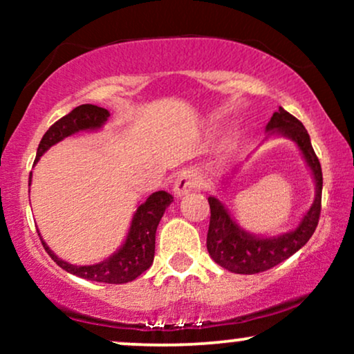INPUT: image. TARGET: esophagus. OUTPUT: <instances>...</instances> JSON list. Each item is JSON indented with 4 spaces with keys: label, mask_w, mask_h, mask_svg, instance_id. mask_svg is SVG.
Masks as SVG:
<instances>
[{
    "label": "esophagus",
    "mask_w": 354,
    "mask_h": 354,
    "mask_svg": "<svg viewBox=\"0 0 354 354\" xmlns=\"http://www.w3.org/2000/svg\"><path fill=\"white\" fill-rule=\"evenodd\" d=\"M198 178L194 176L191 171H181L180 174L176 176V180H174V185H173V191L176 196H186V194H189L191 191L198 188Z\"/></svg>",
    "instance_id": "1"
}]
</instances>
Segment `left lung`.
Segmentation results:
<instances>
[{
    "mask_svg": "<svg viewBox=\"0 0 354 354\" xmlns=\"http://www.w3.org/2000/svg\"><path fill=\"white\" fill-rule=\"evenodd\" d=\"M265 131L266 138L283 136L291 140L301 151L304 163L313 174L315 180V200H313L310 209L299 219L298 226L291 231L276 236H261L253 234L250 231L243 230L234 221L228 208L223 205L218 196L211 194L208 198L211 218L208 238H206V248L214 263L231 273L238 274H254L261 271L270 270L310 241L318 226V219L321 213V191H323V173H321L319 160L316 158L315 149L311 146L310 135L304 128L301 121H298L293 115L279 106L273 113L271 120L268 121ZM228 180H221L226 183Z\"/></svg>",
    "mask_w": 354,
    "mask_h": 354,
    "instance_id": "left-lung-1",
    "label": "left lung"
}]
</instances>
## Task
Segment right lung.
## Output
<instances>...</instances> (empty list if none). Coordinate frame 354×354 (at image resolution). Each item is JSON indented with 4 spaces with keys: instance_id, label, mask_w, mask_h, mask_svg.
Masks as SVG:
<instances>
[{
    "instance_id": "1",
    "label": "right lung",
    "mask_w": 354,
    "mask_h": 354,
    "mask_svg": "<svg viewBox=\"0 0 354 354\" xmlns=\"http://www.w3.org/2000/svg\"><path fill=\"white\" fill-rule=\"evenodd\" d=\"M108 118V109L95 106V104H81V106L75 108L44 133L41 141H39L38 151H36L35 163L51 146L63 141L64 138L76 135L80 131H98L106 123ZM28 185L31 186V173ZM171 203L173 196L166 191H156V193L149 194L148 200L138 205L123 245L118 248L109 258L96 263V265H71V263L64 261L53 253V250H50V246L44 243L41 234H39V238H41L44 250L51 256L53 261L68 273L96 283H129L153 265L156 228L166 208Z\"/></svg>"
}]
</instances>
